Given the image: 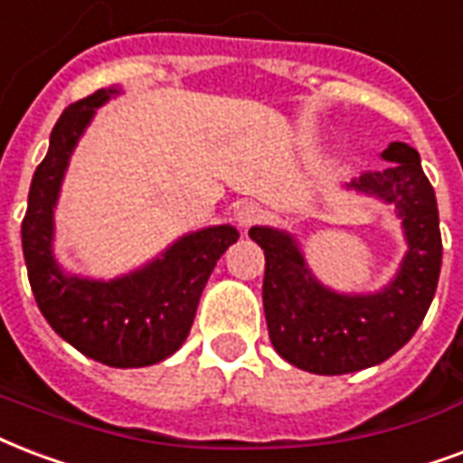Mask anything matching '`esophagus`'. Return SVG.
Instances as JSON below:
<instances>
[{"label": "esophagus", "instance_id": "34e87169", "mask_svg": "<svg viewBox=\"0 0 463 463\" xmlns=\"http://www.w3.org/2000/svg\"><path fill=\"white\" fill-rule=\"evenodd\" d=\"M262 218V208L255 201H245V203H240L238 211H235V221H238L240 228H250V225H255L257 221Z\"/></svg>", "mask_w": 463, "mask_h": 463}]
</instances>
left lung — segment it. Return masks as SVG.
Listing matches in <instances>:
<instances>
[{"label":"left lung","mask_w":463,"mask_h":463,"mask_svg":"<svg viewBox=\"0 0 463 463\" xmlns=\"http://www.w3.org/2000/svg\"><path fill=\"white\" fill-rule=\"evenodd\" d=\"M381 160L386 167L345 184L393 208L403 228L405 255L379 291H335L313 274L296 235L269 225L250 228L267 262L262 301L269 340L303 372L335 376L386 362L415 335L435 298L442 269L435 189L408 143H391Z\"/></svg>","instance_id":"8db88e82"}]
</instances>
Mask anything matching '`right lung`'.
I'll list each match as a JSON object with an SVG mask.
<instances>
[{
    "mask_svg": "<svg viewBox=\"0 0 463 463\" xmlns=\"http://www.w3.org/2000/svg\"><path fill=\"white\" fill-rule=\"evenodd\" d=\"M118 94V87L99 90L62 111L31 182L21 245L48 326L84 357L136 369L157 364L184 345L208 277L240 232L228 223L186 232L150 262L114 279L72 274L58 262L55 206L70 157L99 106Z\"/></svg>",
    "mask_w": 463,
    "mask_h": 463,
    "instance_id": "obj_1",
    "label": "right lung"
}]
</instances>
